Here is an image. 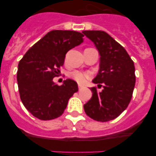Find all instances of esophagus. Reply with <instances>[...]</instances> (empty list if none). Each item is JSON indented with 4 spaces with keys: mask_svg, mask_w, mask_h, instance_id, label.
<instances>
[{
    "mask_svg": "<svg viewBox=\"0 0 156 156\" xmlns=\"http://www.w3.org/2000/svg\"><path fill=\"white\" fill-rule=\"evenodd\" d=\"M78 87H79V90H80L81 89H83V86H82V85L79 84V85H78Z\"/></svg>",
    "mask_w": 156,
    "mask_h": 156,
    "instance_id": "34e87169",
    "label": "esophagus"
}]
</instances>
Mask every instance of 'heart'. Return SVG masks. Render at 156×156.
Here are the masks:
<instances>
[{"instance_id": "b5f03b06", "label": "heart", "mask_w": 156, "mask_h": 156, "mask_svg": "<svg viewBox=\"0 0 156 156\" xmlns=\"http://www.w3.org/2000/svg\"><path fill=\"white\" fill-rule=\"evenodd\" d=\"M72 76H73V78L76 81L79 83H84L87 81V80L90 78V75L89 73H83V72L75 71L72 73Z\"/></svg>"}]
</instances>
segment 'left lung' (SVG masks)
Returning <instances> with one entry per match:
<instances>
[{
  "instance_id": "1",
  "label": "left lung",
  "mask_w": 156,
  "mask_h": 156,
  "mask_svg": "<svg viewBox=\"0 0 156 156\" xmlns=\"http://www.w3.org/2000/svg\"><path fill=\"white\" fill-rule=\"evenodd\" d=\"M94 44L100 55L98 73L92 82L102 87H91L92 97L83 105L87 115L94 120L107 122L127 108L135 86V67L125 48L101 30L83 31Z\"/></svg>"
}]
</instances>
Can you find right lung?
<instances>
[{
	"label": "right lung",
	"instance_id": "right-lung-1",
	"mask_svg": "<svg viewBox=\"0 0 156 156\" xmlns=\"http://www.w3.org/2000/svg\"><path fill=\"white\" fill-rule=\"evenodd\" d=\"M83 34L72 30H52L27 51L18 66L17 82L22 102L41 120L58 118L69 99L78 91L76 81L67 79L55 84L66 53L83 42Z\"/></svg>",
	"mask_w": 156,
	"mask_h": 156
}]
</instances>
